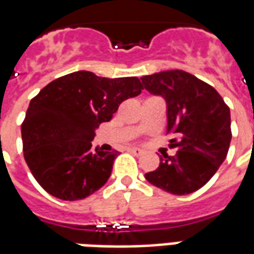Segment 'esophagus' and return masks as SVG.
I'll return each mask as SVG.
<instances>
[{
	"instance_id": "obj_1",
	"label": "esophagus",
	"mask_w": 254,
	"mask_h": 254,
	"mask_svg": "<svg viewBox=\"0 0 254 254\" xmlns=\"http://www.w3.org/2000/svg\"><path fill=\"white\" fill-rule=\"evenodd\" d=\"M128 150L135 155H140L142 153H143V151H142V149H139V147H129Z\"/></svg>"
}]
</instances>
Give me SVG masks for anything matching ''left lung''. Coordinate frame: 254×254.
Instances as JSON below:
<instances>
[{
    "label": "left lung",
    "mask_w": 254,
    "mask_h": 254,
    "mask_svg": "<svg viewBox=\"0 0 254 254\" xmlns=\"http://www.w3.org/2000/svg\"><path fill=\"white\" fill-rule=\"evenodd\" d=\"M142 88L166 103V134L173 157L162 154L146 180L173 195H188L208 183L223 164L231 140L230 109L211 85L183 70L142 77Z\"/></svg>",
    "instance_id": "left-lung-1"
}]
</instances>
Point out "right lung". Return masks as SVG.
I'll list each match as a JSON object with an SVG mask.
<instances>
[{
    "label": "right lung",
    "instance_id": "right-lung-1",
    "mask_svg": "<svg viewBox=\"0 0 254 254\" xmlns=\"http://www.w3.org/2000/svg\"><path fill=\"white\" fill-rule=\"evenodd\" d=\"M142 89L136 77L105 78L79 70L50 82L31 100L21 125L24 158L44 190L73 201L104 186L118 151L93 149L96 129Z\"/></svg>",
    "mask_w": 254,
    "mask_h": 254
}]
</instances>
